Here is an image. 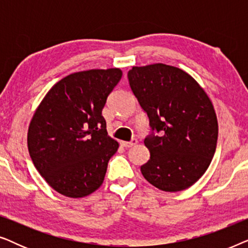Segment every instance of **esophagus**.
I'll return each instance as SVG.
<instances>
[{"instance_id": "obj_1", "label": "esophagus", "mask_w": 248, "mask_h": 248, "mask_svg": "<svg viewBox=\"0 0 248 248\" xmlns=\"http://www.w3.org/2000/svg\"><path fill=\"white\" fill-rule=\"evenodd\" d=\"M137 143H138L137 139H132V140H131L130 142H127V141H122V142H121V145H122V147H124V148H131V147H133V145H135Z\"/></svg>"}]
</instances>
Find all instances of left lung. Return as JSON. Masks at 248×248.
Instances as JSON below:
<instances>
[{
	"label": "left lung",
	"instance_id": "8db88e82",
	"mask_svg": "<svg viewBox=\"0 0 248 248\" xmlns=\"http://www.w3.org/2000/svg\"><path fill=\"white\" fill-rule=\"evenodd\" d=\"M127 78L151 127L144 139L150 159L141 166L142 175L161 191L188 188L216 152L218 121L211 100L188 73L175 66H133Z\"/></svg>",
	"mask_w": 248,
	"mask_h": 248
}]
</instances>
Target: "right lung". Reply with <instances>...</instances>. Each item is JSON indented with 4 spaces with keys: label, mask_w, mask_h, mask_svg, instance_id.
<instances>
[{
    "label": "right lung",
    "mask_w": 248,
    "mask_h": 248,
    "mask_svg": "<svg viewBox=\"0 0 248 248\" xmlns=\"http://www.w3.org/2000/svg\"><path fill=\"white\" fill-rule=\"evenodd\" d=\"M121 78L120 69L70 74L54 84L33 114L30 158L60 194L83 198L103 184L118 143L108 137L101 111Z\"/></svg>",
    "instance_id": "obj_1"
}]
</instances>
